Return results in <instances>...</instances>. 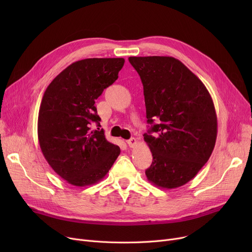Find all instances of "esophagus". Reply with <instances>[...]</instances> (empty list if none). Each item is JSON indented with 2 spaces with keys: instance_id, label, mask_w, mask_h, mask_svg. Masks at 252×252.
I'll list each match as a JSON object with an SVG mask.
<instances>
[{
  "instance_id": "34e87169",
  "label": "esophagus",
  "mask_w": 252,
  "mask_h": 252,
  "mask_svg": "<svg viewBox=\"0 0 252 252\" xmlns=\"http://www.w3.org/2000/svg\"><path fill=\"white\" fill-rule=\"evenodd\" d=\"M126 144L128 145V147L133 148V147H135V146H136V144H137V140H136L135 138H130L129 140H126Z\"/></svg>"
}]
</instances>
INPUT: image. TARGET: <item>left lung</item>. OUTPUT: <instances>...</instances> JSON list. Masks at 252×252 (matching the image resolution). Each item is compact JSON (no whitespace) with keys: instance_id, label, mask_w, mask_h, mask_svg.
Returning a JSON list of instances; mask_svg holds the SVG:
<instances>
[{"instance_id":"1","label":"left lung","mask_w":252,"mask_h":252,"mask_svg":"<svg viewBox=\"0 0 252 252\" xmlns=\"http://www.w3.org/2000/svg\"><path fill=\"white\" fill-rule=\"evenodd\" d=\"M128 61L141 77L147 122L152 125L144 134L153 156L145 174L159 188L181 187L214 151L218 134L214 101L200 79L174 57H129Z\"/></svg>"}]
</instances>
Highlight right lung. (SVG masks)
Masks as SVG:
<instances>
[{
  "label": "right lung",
  "instance_id": "right-lung-1",
  "mask_svg": "<svg viewBox=\"0 0 252 252\" xmlns=\"http://www.w3.org/2000/svg\"><path fill=\"white\" fill-rule=\"evenodd\" d=\"M124 64V58L73 62L44 93L37 118L39 147L55 173L73 186L101 181L121 154L103 129L92 130L91 125L100 126L95 100L116 81Z\"/></svg>",
  "mask_w": 252,
  "mask_h": 252
}]
</instances>
